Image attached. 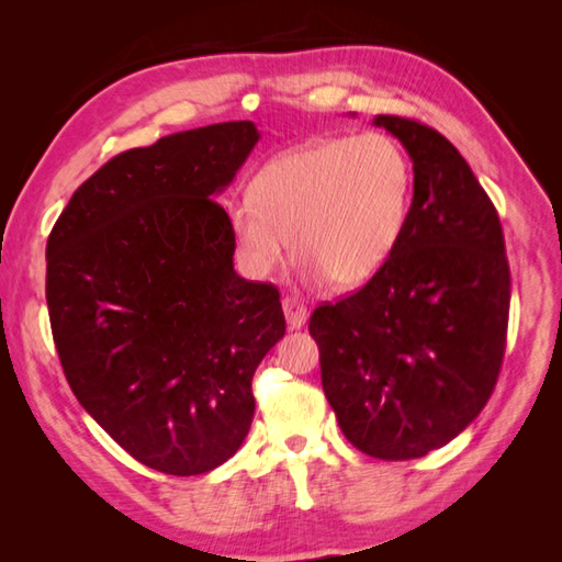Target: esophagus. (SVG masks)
<instances>
[{
	"label": "esophagus",
	"mask_w": 562,
	"mask_h": 562,
	"mask_svg": "<svg viewBox=\"0 0 562 562\" xmlns=\"http://www.w3.org/2000/svg\"><path fill=\"white\" fill-rule=\"evenodd\" d=\"M283 314H285L288 326L295 328V330L302 328L304 323H307V318H310L307 307H304V304L300 300H295V297H283Z\"/></svg>",
	"instance_id": "34e87169"
}]
</instances>
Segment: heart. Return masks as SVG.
Here are the masks:
<instances>
[{"label":"heart","mask_w":562,"mask_h":562,"mask_svg":"<svg viewBox=\"0 0 562 562\" xmlns=\"http://www.w3.org/2000/svg\"><path fill=\"white\" fill-rule=\"evenodd\" d=\"M413 164L386 133L345 135L283 151L229 206L236 255L267 277L288 250L307 283L356 288L394 258L413 206Z\"/></svg>","instance_id":"heart-1"}]
</instances>
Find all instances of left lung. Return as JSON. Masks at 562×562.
<instances>
[{
	"instance_id": "8db88e82",
	"label": "left lung",
	"mask_w": 562,
	"mask_h": 562,
	"mask_svg": "<svg viewBox=\"0 0 562 562\" xmlns=\"http://www.w3.org/2000/svg\"><path fill=\"white\" fill-rule=\"evenodd\" d=\"M372 124L413 159L411 217L380 274L316 307L310 333L339 429L398 462L450 443L495 391L512 271L495 203L446 135L394 114Z\"/></svg>"
}]
</instances>
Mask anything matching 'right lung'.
Returning <instances> with one entry per match:
<instances>
[{"mask_svg": "<svg viewBox=\"0 0 562 562\" xmlns=\"http://www.w3.org/2000/svg\"><path fill=\"white\" fill-rule=\"evenodd\" d=\"M260 133L227 122L110 159L46 241L50 333L72 394L140 464L206 473L241 448L252 375L285 333L277 285L234 271L213 199Z\"/></svg>", "mask_w": 562, "mask_h": 562, "instance_id": "right-lung-1", "label": "right lung"}]
</instances>
